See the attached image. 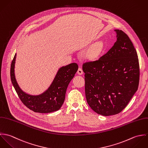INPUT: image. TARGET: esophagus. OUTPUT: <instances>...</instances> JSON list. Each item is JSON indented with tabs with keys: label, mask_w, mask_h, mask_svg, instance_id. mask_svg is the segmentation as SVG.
Returning a JSON list of instances; mask_svg holds the SVG:
<instances>
[{
	"label": "esophagus",
	"mask_w": 148,
	"mask_h": 148,
	"mask_svg": "<svg viewBox=\"0 0 148 148\" xmlns=\"http://www.w3.org/2000/svg\"><path fill=\"white\" fill-rule=\"evenodd\" d=\"M77 73H78V74H79V75H82V74L84 73L83 70H82V69L81 67H79V68H78V71H77Z\"/></svg>",
	"instance_id": "esophagus-1"
}]
</instances>
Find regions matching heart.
<instances>
[{
    "label": "heart",
    "instance_id": "b5f03b06",
    "mask_svg": "<svg viewBox=\"0 0 148 148\" xmlns=\"http://www.w3.org/2000/svg\"><path fill=\"white\" fill-rule=\"evenodd\" d=\"M102 46L101 43H98L92 47L89 53V57L91 59L96 58L101 53Z\"/></svg>",
    "mask_w": 148,
    "mask_h": 148
}]
</instances>
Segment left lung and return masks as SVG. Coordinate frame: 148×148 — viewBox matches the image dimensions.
I'll return each mask as SVG.
<instances>
[{
    "instance_id": "obj_1",
    "label": "left lung",
    "mask_w": 148,
    "mask_h": 148,
    "mask_svg": "<svg viewBox=\"0 0 148 148\" xmlns=\"http://www.w3.org/2000/svg\"><path fill=\"white\" fill-rule=\"evenodd\" d=\"M117 41L100 58L84 63L85 95L90 107L104 116L115 115L127 106L137 91L140 66L137 51L129 36L114 30Z\"/></svg>"
}]
</instances>
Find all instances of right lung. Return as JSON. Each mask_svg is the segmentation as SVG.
<instances>
[{"mask_svg": "<svg viewBox=\"0 0 148 148\" xmlns=\"http://www.w3.org/2000/svg\"><path fill=\"white\" fill-rule=\"evenodd\" d=\"M16 56L15 54L11 64L10 76L12 84L23 103L36 113H48L58 110L64 102L67 86L78 70V64L72 63L60 67L46 91L38 95H32L23 91L16 82L14 73Z\"/></svg>", "mask_w": 148, "mask_h": 148, "instance_id": "right-lung-1", "label": "right lung"}]
</instances>
